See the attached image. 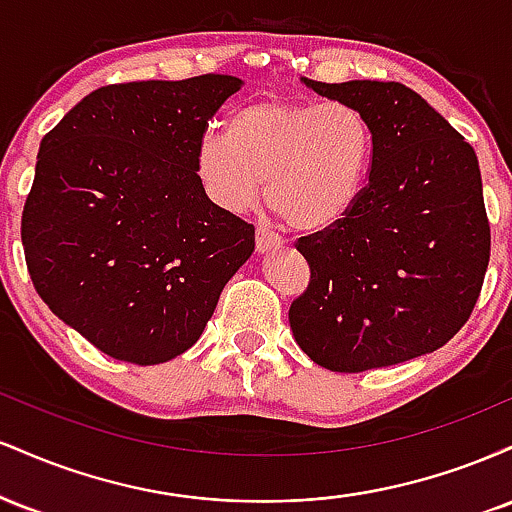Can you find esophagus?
Here are the masks:
<instances>
[{"label":"esophagus","mask_w":512,"mask_h":512,"mask_svg":"<svg viewBox=\"0 0 512 512\" xmlns=\"http://www.w3.org/2000/svg\"><path fill=\"white\" fill-rule=\"evenodd\" d=\"M281 245H284V240L276 236V233L267 231V228H257V233H255L257 255H267V252L281 248Z\"/></svg>","instance_id":"1"}]
</instances>
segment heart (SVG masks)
<instances>
[{"label": "heart", "instance_id": "obj_1", "mask_svg": "<svg viewBox=\"0 0 512 512\" xmlns=\"http://www.w3.org/2000/svg\"><path fill=\"white\" fill-rule=\"evenodd\" d=\"M375 137L349 103L260 98L226 117V132L202 134L195 170L228 214L267 202L298 231H325L356 207L368 182Z\"/></svg>", "mask_w": 512, "mask_h": 512}]
</instances>
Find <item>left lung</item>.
<instances>
[{
  "instance_id": "left-lung-1",
  "label": "left lung",
  "mask_w": 512,
  "mask_h": 512,
  "mask_svg": "<svg viewBox=\"0 0 512 512\" xmlns=\"http://www.w3.org/2000/svg\"><path fill=\"white\" fill-rule=\"evenodd\" d=\"M373 127L368 185L327 231L298 240L310 286L289 310L310 361L363 373L433 354L472 315L491 252L474 149L397 81L322 84Z\"/></svg>"
}]
</instances>
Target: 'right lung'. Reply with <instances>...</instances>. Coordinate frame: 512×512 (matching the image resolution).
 <instances>
[{
    "instance_id": "obj_1",
    "label": "right lung",
    "mask_w": 512,
    "mask_h": 512,
    "mask_svg": "<svg viewBox=\"0 0 512 512\" xmlns=\"http://www.w3.org/2000/svg\"><path fill=\"white\" fill-rule=\"evenodd\" d=\"M243 79L132 81L88 93L40 142L21 240L35 291L117 361L156 366L202 337L255 228L195 170L209 117Z\"/></svg>"
}]
</instances>
